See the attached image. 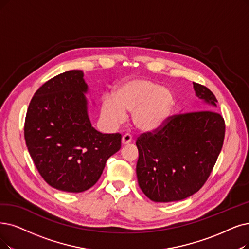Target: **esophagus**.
I'll return each mask as SVG.
<instances>
[{"instance_id":"obj_1","label":"esophagus","mask_w":249,"mask_h":249,"mask_svg":"<svg viewBox=\"0 0 249 249\" xmlns=\"http://www.w3.org/2000/svg\"><path fill=\"white\" fill-rule=\"evenodd\" d=\"M132 142V136L130 134H125L123 136V139H122V143L123 145H126L128 143Z\"/></svg>"}]
</instances>
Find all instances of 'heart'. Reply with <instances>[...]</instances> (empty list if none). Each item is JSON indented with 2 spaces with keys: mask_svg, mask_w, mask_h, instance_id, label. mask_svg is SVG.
<instances>
[{
  "mask_svg": "<svg viewBox=\"0 0 249 249\" xmlns=\"http://www.w3.org/2000/svg\"><path fill=\"white\" fill-rule=\"evenodd\" d=\"M175 99L167 89L148 78H131L119 85L113 93V100L105 98L101 113L112 125L122 124L125 114L133 111V123L143 132L160 127L170 115Z\"/></svg>",
  "mask_w": 249,
  "mask_h": 249,
  "instance_id": "obj_1",
  "label": "heart"
}]
</instances>
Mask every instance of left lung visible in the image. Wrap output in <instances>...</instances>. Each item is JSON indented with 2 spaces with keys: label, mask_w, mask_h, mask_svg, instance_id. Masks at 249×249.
Listing matches in <instances>:
<instances>
[{
  "label": "left lung",
  "mask_w": 249,
  "mask_h": 249,
  "mask_svg": "<svg viewBox=\"0 0 249 249\" xmlns=\"http://www.w3.org/2000/svg\"><path fill=\"white\" fill-rule=\"evenodd\" d=\"M197 97L216 106L213 93L194 83ZM225 121L214 110L168 116L164 124L137 139L138 183L154 202L185 199L199 191L222 150Z\"/></svg>",
  "instance_id": "1"
}]
</instances>
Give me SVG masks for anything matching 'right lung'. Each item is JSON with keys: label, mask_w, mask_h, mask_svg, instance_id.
I'll return each mask as SVG.
<instances>
[{"label": "right lung", "mask_w": 249, "mask_h": 249, "mask_svg": "<svg viewBox=\"0 0 249 249\" xmlns=\"http://www.w3.org/2000/svg\"><path fill=\"white\" fill-rule=\"evenodd\" d=\"M81 71H69L37 89L28 105L24 139L36 170L57 190L79 193L93 187L122 135L102 134L88 116V86Z\"/></svg>", "instance_id": "1"}]
</instances>
